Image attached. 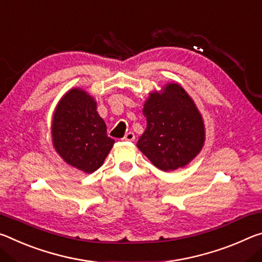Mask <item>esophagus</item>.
<instances>
[{
  "label": "esophagus",
  "mask_w": 262,
  "mask_h": 262,
  "mask_svg": "<svg viewBox=\"0 0 262 262\" xmlns=\"http://www.w3.org/2000/svg\"><path fill=\"white\" fill-rule=\"evenodd\" d=\"M135 139H136V136L134 132H127V134L124 136V138H123V140H125V141H134Z\"/></svg>",
  "instance_id": "obj_1"
}]
</instances>
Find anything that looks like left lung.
Instances as JSON below:
<instances>
[{"instance_id":"1","label":"left lung","mask_w":262,"mask_h":262,"mask_svg":"<svg viewBox=\"0 0 262 262\" xmlns=\"http://www.w3.org/2000/svg\"><path fill=\"white\" fill-rule=\"evenodd\" d=\"M146 130L137 143L152 164L165 171L184 167L201 152L205 139L199 109L178 83L166 84L145 102Z\"/></svg>"}]
</instances>
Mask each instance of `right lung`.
I'll list each match as a JSON object with an SVG mask.
<instances>
[{
	"label": "right lung",
	"instance_id": "add662e5",
	"mask_svg": "<svg viewBox=\"0 0 262 262\" xmlns=\"http://www.w3.org/2000/svg\"><path fill=\"white\" fill-rule=\"evenodd\" d=\"M52 143L68 165L93 173L104 162L115 140L96 111V102L80 88H73L59 101L52 119Z\"/></svg>",
	"mask_w": 262,
	"mask_h": 262
}]
</instances>
